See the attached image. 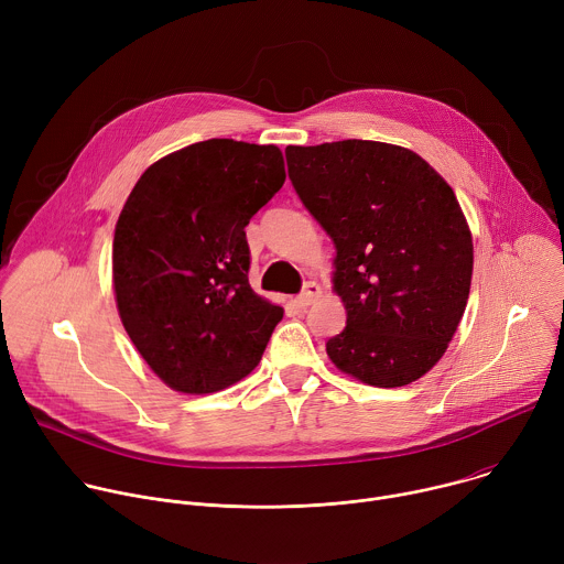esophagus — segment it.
<instances>
[{"instance_id":"obj_1","label":"esophagus","mask_w":564,"mask_h":564,"mask_svg":"<svg viewBox=\"0 0 564 564\" xmlns=\"http://www.w3.org/2000/svg\"><path fill=\"white\" fill-rule=\"evenodd\" d=\"M318 296H321V285L314 283V281H307V283L303 285V292L296 296V305H299V307H307V305H312Z\"/></svg>"}]
</instances>
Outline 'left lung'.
Instances as JSON below:
<instances>
[{
  "label": "left lung",
  "mask_w": 564,
  "mask_h": 564,
  "mask_svg": "<svg viewBox=\"0 0 564 564\" xmlns=\"http://www.w3.org/2000/svg\"><path fill=\"white\" fill-rule=\"evenodd\" d=\"M285 158L337 250L348 316L328 357L377 388L420 379L446 352L470 290L473 240L453 189L417 153L375 140L288 147Z\"/></svg>",
  "instance_id": "1"
}]
</instances>
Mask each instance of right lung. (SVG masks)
Wrapping results in <instances>:
<instances>
[{
	"label": "right lung",
	"mask_w": 564,
	"mask_h": 564,
	"mask_svg": "<svg viewBox=\"0 0 564 564\" xmlns=\"http://www.w3.org/2000/svg\"><path fill=\"white\" fill-rule=\"evenodd\" d=\"M274 144L212 138L153 163L113 236L122 326L170 388L205 394L250 375L283 318L248 279L250 218L283 187Z\"/></svg>",
	"instance_id": "add662e5"
}]
</instances>
